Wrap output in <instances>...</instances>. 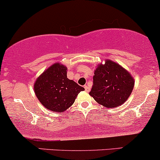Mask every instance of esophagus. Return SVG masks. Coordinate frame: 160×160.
Segmentation results:
<instances>
[{"instance_id": "34e87169", "label": "esophagus", "mask_w": 160, "mask_h": 160, "mask_svg": "<svg viewBox=\"0 0 160 160\" xmlns=\"http://www.w3.org/2000/svg\"><path fill=\"white\" fill-rule=\"evenodd\" d=\"M85 91H87V92H89L90 91H91V88H90V87H88V85H85Z\"/></svg>"}]
</instances>
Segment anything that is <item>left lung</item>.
<instances>
[{
    "mask_svg": "<svg viewBox=\"0 0 160 160\" xmlns=\"http://www.w3.org/2000/svg\"><path fill=\"white\" fill-rule=\"evenodd\" d=\"M94 85L89 94L100 105L107 108L121 106L130 97L134 79L117 62L106 60L94 70Z\"/></svg>",
    "mask_w": 160,
    "mask_h": 160,
    "instance_id": "1",
    "label": "left lung"
}]
</instances>
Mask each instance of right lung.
<instances>
[{
	"label": "right lung",
	"mask_w": 160,
	"mask_h": 160,
	"mask_svg": "<svg viewBox=\"0 0 160 160\" xmlns=\"http://www.w3.org/2000/svg\"><path fill=\"white\" fill-rule=\"evenodd\" d=\"M85 88L67 78V68L60 62L51 65L37 78L34 91L41 103L53 112H62L74 103Z\"/></svg>",
	"instance_id": "1"
}]
</instances>
